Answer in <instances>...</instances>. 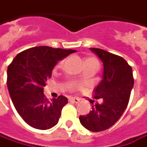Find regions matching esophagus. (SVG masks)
Here are the masks:
<instances>
[{"instance_id":"esophagus-1","label":"esophagus","mask_w":147,"mask_h":147,"mask_svg":"<svg viewBox=\"0 0 147 147\" xmlns=\"http://www.w3.org/2000/svg\"><path fill=\"white\" fill-rule=\"evenodd\" d=\"M69 101L70 102H72V103H75V104H77L80 102V99H77V98H73V97H70L69 98Z\"/></svg>"}]
</instances>
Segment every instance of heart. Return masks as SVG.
Masks as SVG:
<instances>
[{"label":"heart","mask_w":147,"mask_h":147,"mask_svg":"<svg viewBox=\"0 0 147 147\" xmlns=\"http://www.w3.org/2000/svg\"><path fill=\"white\" fill-rule=\"evenodd\" d=\"M86 60H91V61H96L95 59H94V58H88V59H86Z\"/></svg>","instance_id":"b5f03b06"}]
</instances>
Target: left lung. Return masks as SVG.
<instances>
[{"mask_svg": "<svg viewBox=\"0 0 147 147\" xmlns=\"http://www.w3.org/2000/svg\"><path fill=\"white\" fill-rule=\"evenodd\" d=\"M90 49L103 63L102 80L94 89V98L103 102L92 105V110L79 119L86 129L101 131L112 127L123 113L134 80L131 67L123 57L100 48Z\"/></svg>", "mask_w": 147, "mask_h": 147, "instance_id": "1", "label": "left lung"}]
</instances>
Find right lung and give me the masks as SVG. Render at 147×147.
<instances>
[{"instance_id":"right-lung-1","label":"right lung","mask_w":147,"mask_h":147,"mask_svg":"<svg viewBox=\"0 0 147 147\" xmlns=\"http://www.w3.org/2000/svg\"><path fill=\"white\" fill-rule=\"evenodd\" d=\"M76 50L40 46L17 54L7 69V87L17 113L30 127L47 130L57 124L67 97L49 101L43 87L56 64Z\"/></svg>"}]
</instances>
